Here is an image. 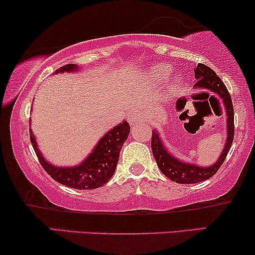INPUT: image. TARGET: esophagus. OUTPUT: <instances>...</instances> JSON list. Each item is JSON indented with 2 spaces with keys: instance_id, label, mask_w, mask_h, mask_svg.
I'll return each mask as SVG.
<instances>
[{
  "instance_id": "1",
  "label": "esophagus",
  "mask_w": 255,
  "mask_h": 255,
  "mask_svg": "<svg viewBox=\"0 0 255 255\" xmlns=\"http://www.w3.org/2000/svg\"><path fill=\"white\" fill-rule=\"evenodd\" d=\"M141 118H142V115L138 109H134V110L130 111V114H128V123H130V124L137 123V122L141 120Z\"/></svg>"
}]
</instances>
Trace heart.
Listing matches in <instances>:
<instances>
[{"label": "heart", "mask_w": 255, "mask_h": 255, "mask_svg": "<svg viewBox=\"0 0 255 255\" xmlns=\"http://www.w3.org/2000/svg\"><path fill=\"white\" fill-rule=\"evenodd\" d=\"M159 75H162V76H167L168 75V73H169V71L167 68H165V67H162V68H159Z\"/></svg>", "instance_id": "1"}]
</instances>
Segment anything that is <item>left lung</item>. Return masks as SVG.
<instances>
[{"label":"left lung","mask_w":255,"mask_h":255,"mask_svg":"<svg viewBox=\"0 0 255 255\" xmlns=\"http://www.w3.org/2000/svg\"><path fill=\"white\" fill-rule=\"evenodd\" d=\"M195 78L197 82L195 87L197 89H207L212 92L216 96L221 97L224 102L226 117H228V138H226L224 149L217 162L210 167H200L195 163H187L181 160L174 158L163 146L161 139L156 130L152 131V152L160 170L174 182L177 183H198L214 176L219 167L223 165L226 155L231 148L233 137H235V113H233V104L229 90L226 89L224 82L219 79V76L204 64H198L195 66Z\"/></svg>","instance_id":"1"}]
</instances>
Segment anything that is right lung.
I'll return each mask as SVG.
<instances>
[{
  "mask_svg": "<svg viewBox=\"0 0 255 255\" xmlns=\"http://www.w3.org/2000/svg\"><path fill=\"white\" fill-rule=\"evenodd\" d=\"M74 71H78V66L68 64L62 66L55 73ZM128 133H130V125L124 121L123 123L115 127L113 130L107 132L97 142L96 147L93 149L88 158L75 167H58L51 165L45 160L38 149L36 139L31 130L30 140L32 142L33 149L40 165L52 179L64 186L85 190L102 187L111 179L116 169L120 152L123 147V144L127 141Z\"/></svg>",
  "mask_w": 255,
  "mask_h": 255,
  "instance_id": "obj_1",
  "label": "right lung"
}]
</instances>
